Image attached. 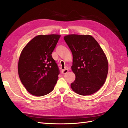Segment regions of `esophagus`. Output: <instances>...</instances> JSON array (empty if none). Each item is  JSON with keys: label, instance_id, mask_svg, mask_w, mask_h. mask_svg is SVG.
I'll use <instances>...</instances> for the list:
<instances>
[{"label": "esophagus", "instance_id": "1", "mask_svg": "<svg viewBox=\"0 0 128 128\" xmlns=\"http://www.w3.org/2000/svg\"><path fill=\"white\" fill-rule=\"evenodd\" d=\"M68 71H69L68 69H66L62 70V74H66V73H67L68 72Z\"/></svg>", "mask_w": 128, "mask_h": 128}]
</instances>
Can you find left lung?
Masks as SVG:
<instances>
[{"label": "left lung", "instance_id": "8db88e82", "mask_svg": "<svg viewBox=\"0 0 128 128\" xmlns=\"http://www.w3.org/2000/svg\"><path fill=\"white\" fill-rule=\"evenodd\" d=\"M64 39L72 54V69L75 80L72 90L82 96L96 92L105 82L108 71L107 57L90 35L69 34Z\"/></svg>", "mask_w": 128, "mask_h": 128}]
</instances>
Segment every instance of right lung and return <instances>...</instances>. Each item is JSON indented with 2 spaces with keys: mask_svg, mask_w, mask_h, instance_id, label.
Masks as SVG:
<instances>
[{
  "mask_svg": "<svg viewBox=\"0 0 128 128\" xmlns=\"http://www.w3.org/2000/svg\"><path fill=\"white\" fill-rule=\"evenodd\" d=\"M60 35H38L21 52L18 73L21 82L30 94L42 96L52 91L59 70L52 53Z\"/></svg>",
  "mask_w": 128,
  "mask_h": 128,
  "instance_id": "right-lung-1",
  "label": "right lung"
}]
</instances>
